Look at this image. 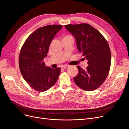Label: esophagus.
Segmentation results:
<instances>
[{
  "label": "esophagus",
  "mask_w": 129,
  "mask_h": 129,
  "mask_svg": "<svg viewBox=\"0 0 129 129\" xmlns=\"http://www.w3.org/2000/svg\"><path fill=\"white\" fill-rule=\"evenodd\" d=\"M68 67H69V66H65V65H64V66H62V68L64 69L67 68Z\"/></svg>",
  "instance_id": "1"
}]
</instances>
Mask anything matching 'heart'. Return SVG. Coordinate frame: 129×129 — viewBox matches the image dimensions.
<instances>
[{
    "label": "heart",
    "mask_w": 129,
    "mask_h": 129,
    "mask_svg": "<svg viewBox=\"0 0 129 129\" xmlns=\"http://www.w3.org/2000/svg\"><path fill=\"white\" fill-rule=\"evenodd\" d=\"M70 37V36H65V37H64V38H66V37Z\"/></svg>",
    "instance_id": "b5f03b06"
}]
</instances>
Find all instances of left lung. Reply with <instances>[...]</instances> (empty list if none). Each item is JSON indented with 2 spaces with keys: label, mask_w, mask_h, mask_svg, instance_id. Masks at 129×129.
<instances>
[{
  "label": "left lung",
  "mask_w": 129,
  "mask_h": 129,
  "mask_svg": "<svg viewBox=\"0 0 129 129\" xmlns=\"http://www.w3.org/2000/svg\"><path fill=\"white\" fill-rule=\"evenodd\" d=\"M65 27L75 38L78 50L88 60L86 70L77 66L79 74L74 81L84 90H95L103 84L110 71L111 58L108 43L98 30L88 24H69Z\"/></svg>",
  "instance_id": "left-lung-1"
}]
</instances>
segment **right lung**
I'll list each match as a JSON object with an SVG mask.
<instances>
[{"mask_svg": "<svg viewBox=\"0 0 129 129\" xmlns=\"http://www.w3.org/2000/svg\"><path fill=\"white\" fill-rule=\"evenodd\" d=\"M62 25H52L38 28L27 38L19 57L20 71L29 86L38 91L47 90L55 84L61 68L46 67L44 58L47 56L50 43Z\"/></svg>", "mask_w": 129, "mask_h": 129, "instance_id": "obj_1", "label": "right lung"}]
</instances>
